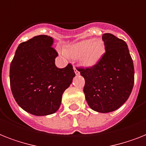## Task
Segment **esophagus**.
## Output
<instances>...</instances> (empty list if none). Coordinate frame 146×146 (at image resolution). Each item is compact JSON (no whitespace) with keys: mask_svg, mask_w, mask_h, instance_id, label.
<instances>
[{"mask_svg":"<svg viewBox=\"0 0 146 146\" xmlns=\"http://www.w3.org/2000/svg\"><path fill=\"white\" fill-rule=\"evenodd\" d=\"M73 70H74V72H75V73H76V75H79V70H78L76 69V67H75V66H73Z\"/></svg>","mask_w":146,"mask_h":146,"instance_id":"1","label":"esophagus"}]
</instances>
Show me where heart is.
I'll return each mask as SVG.
<instances>
[{
    "mask_svg": "<svg viewBox=\"0 0 146 146\" xmlns=\"http://www.w3.org/2000/svg\"><path fill=\"white\" fill-rule=\"evenodd\" d=\"M105 52V46L100 39L84 40L69 46L65 49V54L70 58L80 59L85 67L96 65Z\"/></svg>",
    "mask_w": 146,
    "mask_h": 146,
    "instance_id": "b5f03b06",
    "label": "heart"
}]
</instances>
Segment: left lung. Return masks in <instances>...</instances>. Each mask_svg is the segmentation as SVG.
Instances as JSON below:
<instances>
[{"label": "left lung", "instance_id": "left-lung-1", "mask_svg": "<svg viewBox=\"0 0 146 146\" xmlns=\"http://www.w3.org/2000/svg\"><path fill=\"white\" fill-rule=\"evenodd\" d=\"M106 52L91 67L78 70L85 79L83 92L88 104L98 112L118 110L128 99L134 84V67L127 45L113 34L102 36Z\"/></svg>", "mask_w": 146, "mask_h": 146}]
</instances>
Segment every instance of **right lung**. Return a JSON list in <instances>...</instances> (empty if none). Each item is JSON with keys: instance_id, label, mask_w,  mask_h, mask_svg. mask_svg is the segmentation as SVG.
<instances>
[{"instance_id": "right-lung-1", "label": "right lung", "mask_w": 146, "mask_h": 146, "mask_svg": "<svg viewBox=\"0 0 146 146\" xmlns=\"http://www.w3.org/2000/svg\"><path fill=\"white\" fill-rule=\"evenodd\" d=\"M53 39L39 35L20 43L10 64L9 80L15 101L34 115L53 114L58 110L62 94L72 83L75 73L68 64L60 69L54 59L58 54Z\"/></svg>"}]
</instances>
